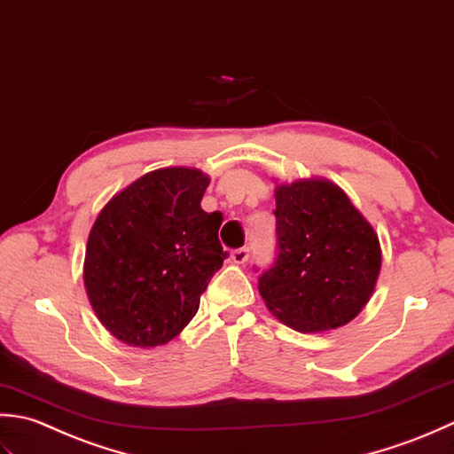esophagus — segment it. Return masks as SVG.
Here are the masks:
<instances>
[{"label": "esophagus", "instance_id": "obj_1", "mask_svg": "<svg viewBox=\"0 0 454 454\" xmlns=\"http://www.w3.org/2000/svg\"><path fill=\"white\" fill-rule=\"evenodd\" d=\"M247 261H248V248H237V251L231 253V262L245 264Z\"/></svg>", "mask_w": 454, "mask_h": 454}]
</instances>
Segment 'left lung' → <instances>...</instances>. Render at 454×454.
Wrapping results in <instances>:
<instances>
[{"mask_svg": "<svg viewBox=\"0 0 454 454\" xmlns=\"http://www.w3.org/2000/svg\"><path fill=\"white\" fill-rule=\"evenodd\" d=\"M278 256L258 278L266 308L300 333L353 321L374 292L382 251L374 227L337 184H276Z\"/></svg>", "mask_w": 454, "mask_h": 454, "instance_id": "1", "label": "left lung"}]
</instances>
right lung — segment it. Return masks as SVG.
<instances>
[{"label":"right lung","instance_id":"1","mask_svg":"<svg viewBox=\"0 0 454 454\" xmlns=\"http://www.w3.org/2000/svg\"><path fill=\"white\" fill-rule=\"evenodd\" d=\"M209 176L188 166L159 168L117 192L90 231L84 286L98 319L129 347L168 343L198 313L227 253L206 214Z\"/></svg>","mask_w":454,"mask_h":454}]
</instances>
